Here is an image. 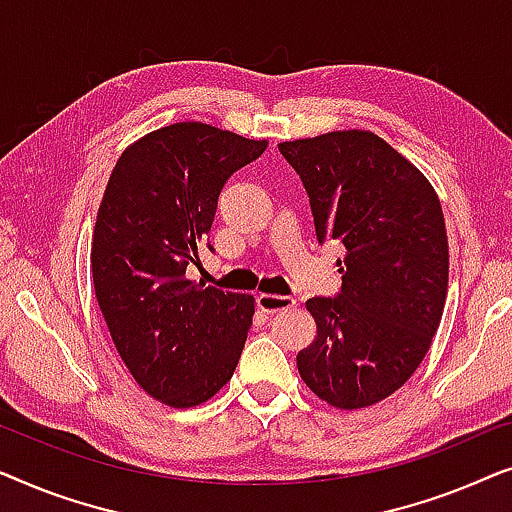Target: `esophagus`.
Here are the masks:
<instances>
[{"label":"esophagus","instance_id":"34e87169","mask_svg":"<svg viewBox=\"0 0 512 512\" xmlns=\"http://www.w3.org/2000/svg\"><path fill=\"white\" fill-rule=\"evenodd\" d=\"M297 306L292 297H283V294H257V308L264 313H280L290 311Z\"/></svg>","mask_w":512,"mask_h":512}]
</instances>
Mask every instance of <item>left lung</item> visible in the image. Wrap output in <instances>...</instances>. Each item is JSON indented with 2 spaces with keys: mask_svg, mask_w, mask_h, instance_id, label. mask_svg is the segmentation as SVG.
I'll use <instances>...</instances> for the list:
<instances>
[{
  "mask_svg": "<svg viewBox=\"0 0 512 512\" xmlns=\"http://www.w3.org/2000/svg\"><path fill=\"white\" fill-rule=\"evenodd\" d=\"M311 201L315 236L338 241V297H313L318 336L299 376L357 410L399 390L429 352L448 297V234L427 176L378 134L345 129L278 143Z\"/></svg>",
  "mask_w": 512,
  "mask_h": 512,
  "instance_id": "obj_1",
  "label": "left lung"
}]
</instances>
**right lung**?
<instances>
[{
	"label": "right lung",
	"instance_id": "1",
	"mask_svg": "<svg viewBox=\"0 0 512 512\" xmlns=\"http://www.w3.org/2000/svg\"><path fill=\"white\" fill-rule=\"evenodd\" d=\"M204 122H174L122 150L92 234V285L132 378L171 408L199 406L229 383L255 299L185 278L211 232L222 185L264 153Z\"/></svg>",
	"mask_w": 512,
	"mask_h": 512
}]
</instances>
